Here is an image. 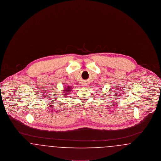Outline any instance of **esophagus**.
Returning <instances> with one entry per match:
<instances>
[{
  "label": "esophagus",
  "mask_w": 161,
  "mask_h": 161,
  "mask_svg": "<svg viewBox=\"0 0 161 161\" xmlns=\"http://www.w3.org/2000/svg\"><path fill=\"white\" fill-rule=\"evenodd\" d=\"M83 86H86V84H83Z\"/></svg>",
  "instance_id": "esophagus-1"
}]
</instances>
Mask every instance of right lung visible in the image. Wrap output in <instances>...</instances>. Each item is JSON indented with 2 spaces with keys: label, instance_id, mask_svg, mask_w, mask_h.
I'll list each match as a JSON object with an SVG mask.
<instances>
[{
  "label": "right lung",
  "instance_id": "right-lung-1",
  "mask_svg": "<svg viewBox=\"0 0 161 161\" xmlns=\"http://www.w3.org/2000/svg\"><path fill=\"white\" fill-rule=\"evenodd\" d=\"M71 89H72L71 86H67L66 88H64V92H66V93H66V94H64V95H68L69 92H70V91H72Z\"/></svg>",
  "mask_w": 161,
  "mask_h": 161
}]
</instances>
